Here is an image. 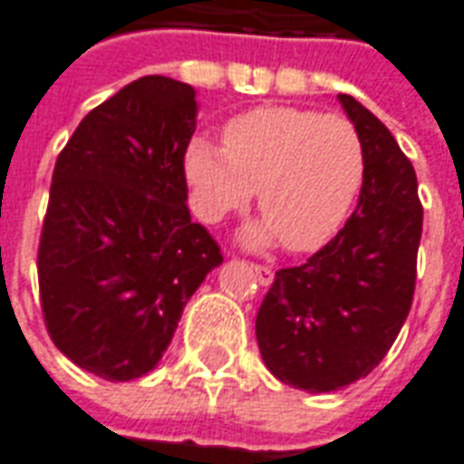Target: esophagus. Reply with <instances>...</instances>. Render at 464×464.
Segmentation results:
<instances>
[{
  "label": "esophagus",
  "instance_id": "esophagus-1",
  "mask_svg": "<svg viewBox=\"0 0 464 464\" xmlns=\"http://www.w3.org/2000/svg\"><path fill=\"white\" fill-rule=\"evenodd\" d=\"M251 271L256 276V281L261 285H271L273 283V268L271 266H261V263H251Z\"/></svg>",
  "mask_w": 464,
  "mask_h": 464
}]
</instances>
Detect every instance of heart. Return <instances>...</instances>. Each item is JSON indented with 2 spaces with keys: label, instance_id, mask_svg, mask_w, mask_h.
<instances>
[{
  "label": "heart",
  "instance_id": "heart-1",
  "mask_svg": "<svg viewBox=\"0 0 464 464\" xmlns=\"http://www.w3.org/2000/svg\"><path fill=\"white\" fill-rule=\"evenodd\" d=\"M183 169L203 221L243 211L258 188L266 218L248 228L246 243L281 238L288 251L308 253L348 218L365 179V149L345 116L261 106L226 123L223 146L196 136Z\"/></svg>",
  "mask_w": 464,
  "mask_h": 464
}]
</instances>
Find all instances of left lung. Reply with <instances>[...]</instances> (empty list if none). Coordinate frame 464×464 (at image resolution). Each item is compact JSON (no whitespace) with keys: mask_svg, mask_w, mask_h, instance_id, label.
Wrapping results in <instances>:
<instances>
[{"mask_svg":"<svg viewBox=\"0 0 464 464\" xmlns=\"http://www.w3.org/2000/svg\"><path fill=\"white\" fill-rule=\"evenodd\" d=\"M365 149L358 208L303 266L281 268L256 315L263 362L308 392L365 378L408 318L418 276V176L388 126L338 94Z\"/></svg>","mask_w":464,"mask_h":464,"instance_id":"obj_1","label":"left lung"}]
</instances>
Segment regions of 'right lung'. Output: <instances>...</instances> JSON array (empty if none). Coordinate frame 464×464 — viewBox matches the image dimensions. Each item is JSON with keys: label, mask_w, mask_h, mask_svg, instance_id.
<instances>
[{"label": "right lung", "mask_w": 464, "mask_h": 464, "mask_svg": "<svg viewBox=\"0 0 464 464\" xmlns=\"http://www.w3.org/2000/svg\"><path fill=\"white\" fill-rule=\"evenodd\" d=\"M196 92L141 76L82 119L59 153L39 241L46 331L66 358L123 382L159 365L218 243L186 206Z\"/></svg>", "instance_id": "1"}]
</instances>
